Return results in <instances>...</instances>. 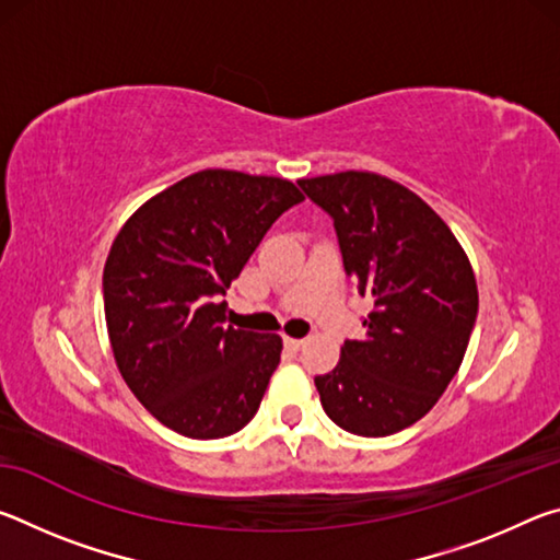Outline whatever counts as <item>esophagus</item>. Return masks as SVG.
<instances>
[{
  "mask_svg": "<svg viewBox=\"0 0 560 560\" xmlns=\"http://www.w3.org/2000/svg\"><path fill=\"white\" fill-rule=\"evenodd\" d=\"M283 346H287L289 350H293V353H296V350L303 348V338H289V336H283Z\"/></svg>",
  "mask_w": 560,
  "mask_h": 560,
  "instance_id": "1",
  "label": "esophagus"
}]
</instances>
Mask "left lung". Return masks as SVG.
Listing matches in <instances>:
<instances>
[{"mask_svg": "<svg viewBox=\"0 0 560 560\" xmlns=\"http://www.w3.org/2000/svg\"><path fill=\"white\" fill-rule=\"evenodd\" d=\"M336 226L343 267L373 299L365 338L316 375L326 415L360 438H387L428 415L457 375L479 308L467 254L410 189L375 173L299 179Z\"/></svg>", "mask_w": 560, "mask_h": 560, "instance_id": "1", "label": "left lung"}]
</instances>
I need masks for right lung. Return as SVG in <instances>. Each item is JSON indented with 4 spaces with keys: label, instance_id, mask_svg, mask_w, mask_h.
Wrapping results in <instances>:
<instances>
[{
    "label": "right lung",
    "instance_id": "add662e5",
    "mask_svg": "<svg viewBox=\"0 0 560 560\" xmlns=\"http://www.w3.org/2000/svg\"><path fill=\"white\" fill-rule=\"evenodd\" d=\"M299 202L289 179L202 170L122 224L103 269L108 338L122 381L165 428L220 440L257 415L281 338L226 326L220 299Z\"/></svg>",
    "mask_w": 560,
    "mask_h": 560
}]
</instances>
